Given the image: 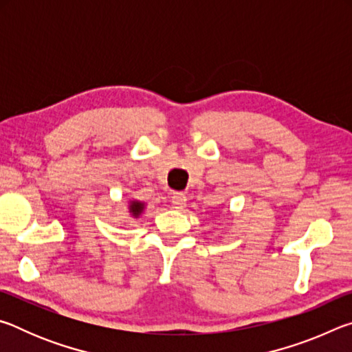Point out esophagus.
Here are the masks:
<instances>
[{"label":"esophagus","instance_id":"34e87169","mask_svg":"<svg viewBox=\"0 0 352 352\" xmlns=\"http://www.w3.org/2000/svg\"><path fill=\"white\" fill-rule=\"evenodd\" d=\"M170 201H172V206H174L175 210H183V208L186 206L188 199L183 192H174L170 197Z\"/></svg>","mask_w":352,"mask_h":352}]
</instances>
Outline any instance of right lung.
I'll list each match as a JSON object with an SVG mask.
<instances>
[{"instance_id": "1", "label": "right lung", "mask_w": 352, "mask_h": 352, "mask_svg": "<svg viewBox=\"0 0 352 352\" xmlns=\"http://www.w3.org/2000/svg\"><path fill=\"white\" fill-rule=\"evenodd\" d=\"M130 212L133 214L135 217H138L140 214L142 212V210H144V205L141 204V201H130V206H129Z\"/></svg>"}]
</instances>
